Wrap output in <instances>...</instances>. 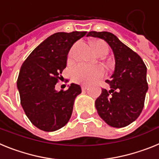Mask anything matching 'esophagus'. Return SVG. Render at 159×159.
<instances>
[{
	"label": "esophagus",
	"mask_w": 159,
	"mask_h": 159,
	"mask_svg": "<svg viewBox=\"0 0 159 159\" xmlns=\"http://www.w3.org/2000/svg\"><path fill=\"white\" fill-rule=\"evenodd\" d=\"M81 88H82V91H86L88 88V85H82V86H81Z\"/></svg>",
	"instance_id": "1"
}]
</instances>
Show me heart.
Instances as JSON below:
<instances>
[{
	"mask_svg": "<svg viewBox=\"0 0 159 159\" xmlns=\"http://www.w3.org/2000/svg\"><path fill=\"white\" fill-rule=\"evenodd\" d=\"M77 44L73 46L71 51L69 52L68 58L70 60L74 57V52ZM93 47L95 52L99 57H104L107 54L108 48L106 43L102 41H95L93 43ZM104 75V69L102 66L95 65L90 66L87 64H80L75 66L71 71V77L73 80L81 84H90L101 78Z\"/></svg>",
	"mask_w": 159,
	"mask_h": 159,
	"instance_id": "obj_1",
	"label": "heart"
}]
</instances>
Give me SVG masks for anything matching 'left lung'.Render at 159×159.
Here are the masks:
<instances>
[{"instance_id": "obj_1", "label": "left lung", "mask_w": 159, "mask_h": 159, "mask_svg": "<svg viewBox=\"0 0 159 159\" xmlns=\"http://www.w3.org/2000/svg\"><path fill=\"white\" fill-rule=\"evenodd\" d=\"M88 36L104 40L113 51L116 67L109 91L102 89L95 100L99 116L109 126L124 127L136 120L144 107L148 90L147 67L141 57L108 32H89Z\"/></svg>"}]
</instances>
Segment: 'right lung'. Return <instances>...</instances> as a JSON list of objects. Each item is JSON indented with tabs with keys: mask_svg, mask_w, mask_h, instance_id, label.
<instances>
[{
	"mask_svg": "<svg viewBox=\"0 0 159 159\" xmlns=\"http://www.w3.org/2000/svg\"><path fill=\"white\" fill-rule=\"evenodd\" d=\"M86 33H54L31 52L20 67L17 79L20 103L31 123L40 130L55 131L69 121L80 86L71 84L68 89L60 92L55 86L62 78L71 46Z\"/></svg>",
	"mask_w": 159,
	"mask_h": 159,
	"instance_id": "obj_1",
	"label": "right lung"
}]
</instances>
